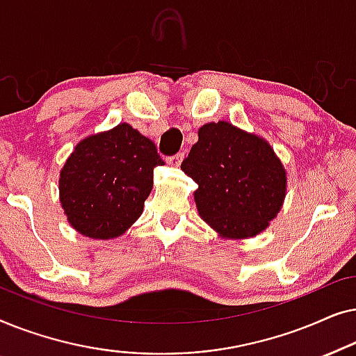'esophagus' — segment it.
<instances>
[{"label":"esophagus","mask_w":356,"mask_h":356,"mask_svg":"<svg viewBox=\"0 0 356 356\" xmlns=\"http://www.w3.org/2000/svg\"><path fill=\"white\" fill-rule=\"evenodd\" d=\"M183 159H184V154L183 152H178V154L172 155V157H167V162L170 165H173V167H178V165L183 162Z\"/></svg>","instance_id":"34e87169"}]
</instances>
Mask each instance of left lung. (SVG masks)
Wrapping results in <instances>:
<instances>
[{"mask_svg": "<svg viewBox=\"0 0 356 356\" xmlns=\"http://www.w3.org/2000/svg\"><path fill=\"white\" fill-rule=\"evenodd\" d=\"M183 160L197 183L199 216L227 238H250L269 227L286 193L284 165L259 136L227 121L207 123Z\"/></svg>", "mask_w": 356, "mask_h": 356, "instance_id": "1", "label": "left lung"}]
</instances>
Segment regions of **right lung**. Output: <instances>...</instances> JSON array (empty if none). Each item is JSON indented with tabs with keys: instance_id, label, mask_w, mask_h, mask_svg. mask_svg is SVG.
I'll use <instances>...</instances> for the list:
<instances>
[{
	"instance_id": "right-lung-1",
	"label": "right lung",
	"mask_w": 356,
	"mask_h": 356,
	"mask_svg": "<svg viewBox=\"0 0 356 356\" xmlns=\"http://www.w3.org/2000/svg\"><path fill=\"white\" fill-rule=\"evenodd\" d=\"M159 165L155 144L128 123L82 139L60 173L67 222L97 240L123 235L143 213Z\"/></svg>"
}]
</instances>
